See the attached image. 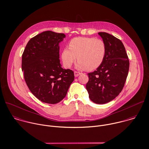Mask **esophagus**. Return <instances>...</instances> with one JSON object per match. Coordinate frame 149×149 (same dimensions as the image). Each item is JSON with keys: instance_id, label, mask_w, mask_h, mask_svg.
Here are the masks:
<instances>
[{"instance_id": "obj_1", "label": "esophagus", "mask_w": 149, "mask_h": 149, "mask_svg": "<svg viewBox=\"0 0 149 149\" xmlns=\"http://www.w3.org/2000/svg\"><path fill=\"white\" fill-rule=\"evenodd\" d=\"M80 74H81V72H78V71H74V75H75V77H78V76H79Z\"/></svg>"}]
</instances>
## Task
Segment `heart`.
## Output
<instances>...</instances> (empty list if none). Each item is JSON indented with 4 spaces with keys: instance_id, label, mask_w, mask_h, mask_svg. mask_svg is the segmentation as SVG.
Listing matches in <instances>:
<instances>
[{
    "instance_id": "b5f03b06",
    "label": "heart",
    "mask_w": 149,
    "mask_h": 149,
    "mask_svg": "<svg viewBox=\"0 0 149 149\" xmlns=\"http://www.w3.org/2000/svg\"><path fill=\"white\" fill-rule=\"evenodd\" d=\"M106 50V43L102 39L78 37L70 42L69 48L63 49L61 58L64 65L69 68L77 57V68L93 70L103 63Z\"/></svg>"
}]
</instances>
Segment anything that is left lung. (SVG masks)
Wrapping results in <instances>:
<instances>
[{
    "label": "left lung",
    "instance_id": "8db88e82",
    "mask_svg": "<svg viewBox=\"0 0 149 149\" xmlns=\"http://www.w3.org/2000/svg\"><path fill=\"white\" fill-rule=\"evenodd\" d=\"M106 45L103 63L88 73L86 88L90 99L96 104H105L114 99L122 91L129 71L130 61L123 42L106 32H99Z\"/></svg>",
    "mask_w": 149,
    "mask_h": 149
}]
</instances>
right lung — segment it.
<instances>
[{"mask_svg":"<svg viewBox=\"0 0 149 149\" xmlns=\"http://www.w3.org/2000/svg\"><path fill=\"white\" fill-rule=\"evenodd\" d=\"M64 33L50 31L32 38L22 55V70L31 93L39 100L56 104L66 96L74 80V72L63 69L59 59V43Z\"/></svg>","mask_w":149,"mask_h":149,"instance_id":"right-lung-1","label":"right lung"}]
</instances>
